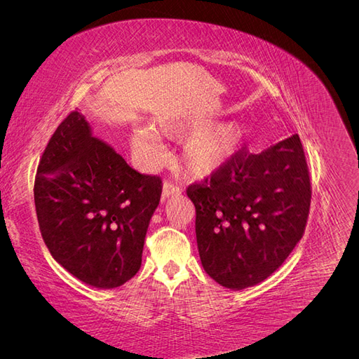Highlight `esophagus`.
I'll return each mask as SVG.
<instances>
[{
	"label": "esophagus",
	"instance_id": "34e87169",
	"mask_svg": "<svg viewBox=\"0 0 359 359\" xmlns=\"http://www.w3.org/2000/svg\"><path fill=\"white\" fill-rule=\"evenodd\" d=\"M175 194H181V189L178 186H175V184H172L169 181L163 184V193H161L163 201L168 199L169 196H175Z\"/></svg>",
	"mask_w": 359,
	"mask_h": 359
}]
</instances>
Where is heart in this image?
I'll list each match as a JSON object with an SVG mask.
<instances>
[{
	"label": "heart",
	"mask_w": 359,
	"mask_h": 359,
	"mask_svg": "<svg viewBox=\"0 0 359 359\" xmlns=\"http://www.w3.org/2000/svg\"><path fill=\"white\" fill-rule=\"evenodd\" d=\"M202 119L160 118L156 127L170 139H182L181 166L189 177L202 180L219 172L241 147L247 128L238 121L206 126ZM135 158L147 170H153L168 158V149L153 127H136L130 136Z\"/></svg>",
	"instance_id": "obj_1"
}]
</instances>
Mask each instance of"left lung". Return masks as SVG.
Masks as SVG:
<instances>
[{
	"label": "left lung",
	"mask_w": 359,
	"mask_h": 359,
	"mask_svg": "<svg viewBox=\"0 0 359 359\" xmlns=\"http://www.w3.org/2000/svg\"><path fill=\"white\" fill-rule=\"evenodd\" d=\"M187 196L196 208L203 269L217 283L241 290L268 278L306 229L311 189L298 135L250 154L241 149Z\"/></svg>",
	"instance_id": "obj_1"
}]
</instances>
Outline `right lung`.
I'll list each match as a JSON object with an SVG mask.
<instances>
[{
  "label": "right lung",
  "mask_w": 359,
  "mask_h": 359,
  "mask_svg": "<svg viewBox=\"0 0 359 359\" xmlns=\"http://www.w3.org/2000/svg\"><path fill=\"white\" fill-rule=\"evenodd\" d=\"M160 196L161 180L130 168L76 111L52 135L34 182L37 220L52 257L99 289L136 276Z\"/></svg>",
  "instance_id": "obj_1"
}]
</instances>
